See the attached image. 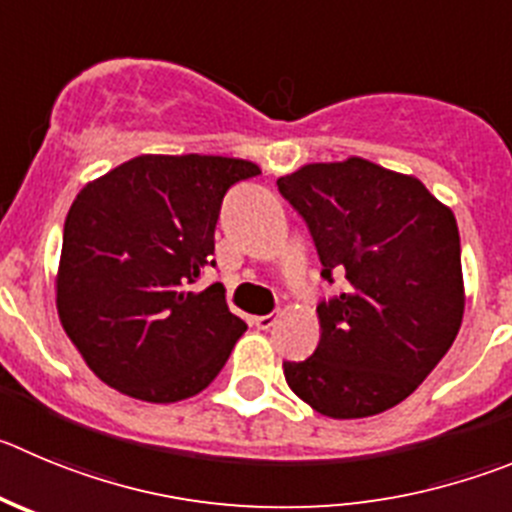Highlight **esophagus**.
Here are the masks:
<instances>
[{
	"label": "esophagus",
	"instance_id": "esophagus-1",
	"mask_svg": "<svg viewBox=\"0 0 512 512\" xmlns=\"http://www.w3.org/2000/svg\"><path fill=\"white\" fill-rule=\"evenodd\" d=\"M252 326H257L260 331H270L275 323H278V315L275 313H267V315H255V318H250Z\"/></svg>",
	"mask_w": 512,
	"mask_h": 512
}]
</instances>
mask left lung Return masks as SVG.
Listing matches in <instances>:
<instances>
[{"label":"left lung","mask_w":512,"mask_h":512,"mask_svg":"<svg viewBox=\"0 0 512 512\" xmlns=\"http://www.w3.org/2000/svg\"><path fill=\"white\" fill-rule=\"evenodd\" d=\"M278 189L308 224L323 278L321 341L285 361V381L331 419L374 417L407 399L450 351L465 313L460 232L417 176L351 156L305 164Z\"/></svg>","instance_id":"8db88e82"}]
</instances>
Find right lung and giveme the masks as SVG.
Returning a JSON list of instances; mask_svg holds the SVG:
<instances>
[{"instance_id": "1", "label": "right lung", "mask_w": 512, "mask_h": 512, "mask_svg": "<svg viewBox=\"0 0 512 512\" xmlns=\"http://www.w3.org/2000/svg\"><path fill=\"white\" fill-rule=\"evenodd\" d=\"M260 166L227 156L143 154L88 181L62 232L60 323L103 384L171 404L199 394L227 364L245 321L214 267V227L232 184Z\"/></svg>"}]
</instances>
